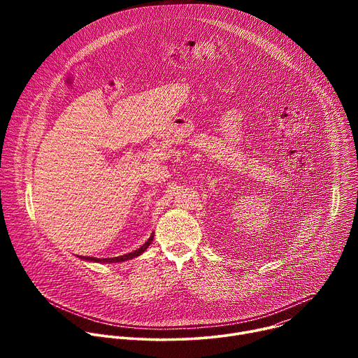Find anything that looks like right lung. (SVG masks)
Segmentation results:
<instances>
[{
	"instance_id": "add662e5",
	"label": "right lung",
	"mask_w": 358,
	"mask_h": 358,
	"mask_svg": "<svg viewBox=\"0 0 358 358\" xmlns=\"http://www.w3.org/2000/svg\"><path fill=\"white\" fill-rule=\"evenodd\" d=\"M152 241V235L148 238V241L141 245L137 250L134 252H130V253H126V255H122V257H116V258H106V259H99V258H90V257H80L83 261H92V262H100V264H117V262H124V261H129V259H133L136 257H138V255H141L147 248L148 245L151 243Z\"/></svg>"
}]
</instances>
